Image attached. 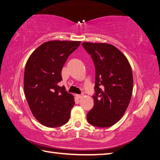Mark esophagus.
<instances>
[{
	"label": "esophagus",
	"mask_w": 160,
	"mask_h": 160,
	"mask_svg": "<svg viewBox=\"0 0 160 160\" xmlns=\"http://www.w3.org/2000/svg\"><path fill=\"white\" fill-rule=\"evenodd\" d=\"M76 97L78 98H82L83 97V95L82 94H76Z\"/></svg>",
	"instance_id": "1"
}]
</instances>
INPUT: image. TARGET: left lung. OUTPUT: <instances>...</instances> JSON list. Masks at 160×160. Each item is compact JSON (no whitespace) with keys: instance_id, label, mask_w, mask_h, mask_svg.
<instances>
[{"instance_id":"left-lung-1","label":"left lung","mask_w":160,"mask_h":160,"mask_svg":"<svg viewBox=\"0 0 160 160\" xmlns=\"http://www.w3.org/2000/svg\"><path fill=\"white\" fill-rule=\"evenodd\" d=\"M96 68L94 107L87 115L89 123L108 127L122 118L132 95L133 79L127 58L108 43L85 42Z\"/></svg>"}]
</instances>
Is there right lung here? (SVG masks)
I'll return each instance as SVG.
<instances>
[{"mask_svg": "<svg viewBox=\"0 0 160 160\" xmlns=\"http://www.w3.org/2000/svg\"><path fill=\"white\" fill-rule=\"evenodd\" d=\"M80 41L51 40L35 50L26 63L24 89L32 114L43 125L57 127L69 120L74 97L58 85L69 55Z\"/></svg>", "mask_w": 160, "mask_h": 160, "instance_id": "obj_1", "label": "right lung"}]
</instances>
